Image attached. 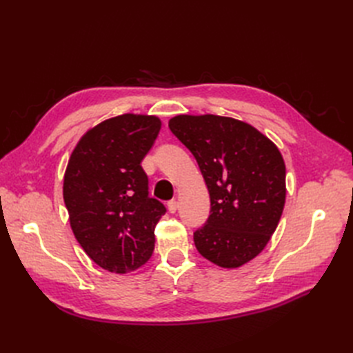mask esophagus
I'll list each match as a JSON object with an SVG mask.
<instances>
[{
  "mask_svg": "<svg viewBox=\"0 0 353 353\" xmlns=\"http://www.w3.org/2000/svg\"><path fill=\"white\" fill-rule=\"evenodd\" d=\"M168 209H169L170 213H175L176 209H178V201H176V200H170V201L168 203Z\"/></svg>",
  "mask_w": 353,
  "mask_h": 353,
  "instance_id": "34e87169",
  "label": "esophagus"
}]
</instances>
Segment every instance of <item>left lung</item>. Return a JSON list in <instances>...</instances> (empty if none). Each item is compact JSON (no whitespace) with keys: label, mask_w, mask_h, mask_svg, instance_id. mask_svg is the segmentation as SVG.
<instances>
[{"label":"left lung","mask_w":353,"mask_h":353,"mask_svg":"<svg viewBox=\"0 0 353 353\" xmlns=\"http://www.w3.org/2000/svg\"><path fill=\"white\" fill-rule=\"evenodd\" d=\"M169 130L193 153L210 196V215L194 232L199 253L222 268L258 256L279 225L285 165L252 125L216 114H179Z\"/></svg>","instance_id":"left-lung-1"}]
</instances>
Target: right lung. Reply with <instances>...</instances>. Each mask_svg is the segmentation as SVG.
<instances>
[{"instance_id": "add662e5", "label": "right lung", "mask_w": 353, "mask_h": 353, "mask_svg": "<svg viewBox=\"0 0 353 353\" xmlns=\"http://www.w3.org/2000/svg\"><path fill=\"white\" fill-rule=\"evenodd\" d=\"M160 126L156 116L112 117L85 134L69 159L63 199L70 227L103 270L135 271L154 250V228L166 208L148 196L141 162Z\"/></svg>"}]
</instances>
